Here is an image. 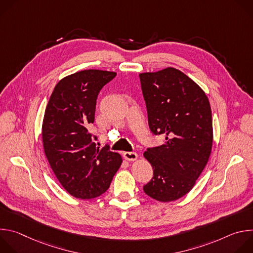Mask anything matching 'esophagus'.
Segmentation results:
<instances>
[{"mask_svg":"<svg viewBox=\"0 0 253 253\" xmlns=\"http://www.w3.org/2000/svg\"><path fill=\"white\" fill-rule=\"evenodd\" d=\"M124 158L128 161H134L138 158V154L136 152H124Z\"/></svg>","mask_w":253,"mask_h":253,"instance_id":"obj_1","label":"esophagus"}]
</instances>
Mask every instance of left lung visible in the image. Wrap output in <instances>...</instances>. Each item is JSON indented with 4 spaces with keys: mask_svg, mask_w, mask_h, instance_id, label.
<instances>
[{
    "mask_svg": "<svg viewBox=\"0 0 253 253\" xmlns=\"http://www.w3.org/2000/svg\"><path fill=\"white\" fill-rule=\"evenodd\" d=\"M139 77L149 128L166 140L144 152L154 170L143 190L155 200L174 201L192 189L208 162L213 140L210 104L204 91L175 68Z\"/></svg>",
    "mask_w": 253,
    "mask_h": 253,
    "instance_id": "left-lung-1",
    "label": "left lung"
}]
</instances>
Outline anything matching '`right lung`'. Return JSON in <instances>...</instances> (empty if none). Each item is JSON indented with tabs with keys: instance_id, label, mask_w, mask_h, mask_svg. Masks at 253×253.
<instances>
[{
	"instance_id": "1",
	"label": "right lung",
	"mask_w": 253,
	"mask_h": 253,
	"mask_svg": "<svg viewBox=\"0 0 253 253\" xmlns=\"http://www.w3.org/2000/svg\"><path fill=\"white\" fill-rule=\"evenodd\" d=\"M117 74L84 70L63 78L48 102L42 127L46 157L59 182L72 196L91 199L105 193L122 163L89 132L101 89Z\"/></svg>"
}]
</instances>
